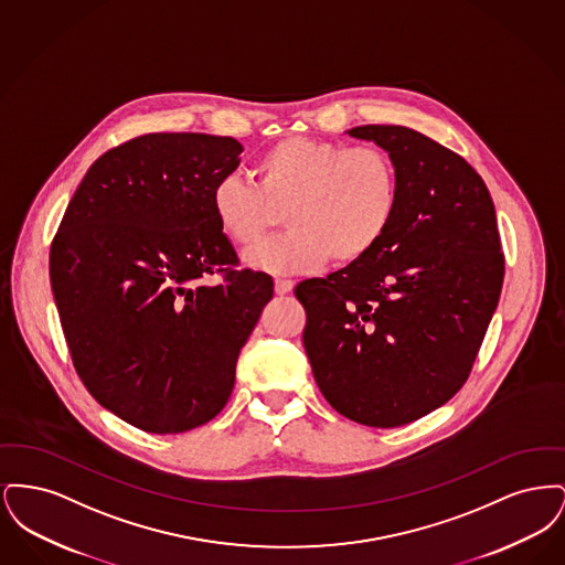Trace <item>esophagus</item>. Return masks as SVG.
Returning a JSON list of instances; mask_svg holds the SVG:
<instances>
[{
    "label": "esophagus",
    "instance_id": "obj_1",
    "mask_svg": "<svg viewBox=\"0 0 565 565\" xmlns=\"http://www.w3.org/2000/svg\"><path fill=\"white\" fill-rule=\"evenodd\" d=\"M295 288L292 279H275V292L279 296L290 295Z\"/></svg>",
    "mask_w": 565,
    "mask_h": 565
}]
</instances>
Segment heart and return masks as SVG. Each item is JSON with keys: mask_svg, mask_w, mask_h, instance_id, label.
<instances>
[{"mask_svg": "<svg viewBox=\"0 0 565 565\" xmlns=\"http://www.w3.org/2000/svg\"><path fill=\"white\" fill-rule=\"evenodd\" d=\"M252 178L254 186L222 178L212 190V214L220 233L242 249L265 242L284 214L290 233L247 256L256 269L300 273L328 258L339 267L358 265L398 214V169L373 143L284 137L256 159Z\"/></svg>", "mask_w": 565, "mask_h": 565, "instance_id": "1", "label": "heart"}]
</instances>
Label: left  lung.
Masks as SVG:
<instances>
[{
	"mask_svg": "<svg viewBox=\"0 0 565 565\" xmlns=\"http://www.w3.org/2000/svg\"><path fill=\"white\" fill-rule=\"evenodd\" d=\"M348 134L392 157L398 214L369 258L296 286L302 345L334 411L396 428L466 383L500 300L504 254L491 194L459 154L398 125Z\"/></svg>",
	"mask_w": 565,
	"mask_h": 565,
	"instance_id": "obj_1",
	"label": "left lung"
}]
</instances>
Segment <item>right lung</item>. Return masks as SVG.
<instances>
[{"mask_svg": "<svg viewBox=\"0 0 565 565\" xmlns=\"http://www.w3.org/2000/svg\"><path fill=\"white\" fill-rule=\"evenodd\" d=\"M233 137L148 134L90 164L51 245V286L74 366L122 422L180 434L228 403L273 279L237 270L212 190L239 167ZM215 271L223 281L210 287Z\"/></svg>", "mask_w": 565, "mask_h": 565, "instance_id": "right-lung-1", "label": "right lung"}]
</instances>
